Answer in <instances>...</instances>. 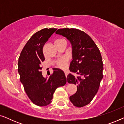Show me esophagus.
<instances>
[{
	"label": "esophagus",
	"instance_id": "obj_1",
	"mask_svg": "<svg viewBox=\"0 0 124 124\" xmlns=\"http://www.w3.org/2000/svg\"><path fill=\"white\" fill-rule=\"evenodd\" d=\"M65 75L66 78H67V76H68V73H67V72H65Z\"/></svg>",
	"mask_w": 124,
	"mask_h": 124
}]
</instances>
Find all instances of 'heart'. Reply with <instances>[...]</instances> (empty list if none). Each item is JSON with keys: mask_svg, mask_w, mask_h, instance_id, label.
I'll return each instance as SVG.
<instances>
[{"mask_svg": "<svg viewBox=\"0 0 124 124\" xmlns=\"http://www.w3.org/2000/svg\"><path fill=\"white\" fill-rule=\"evenodd\" d=\"M64 39H57L56 40L55 42H59L61 41V40H62ZM56 67L57 68H59L64 69L66 67H67L68 65V60L65 57H62V58H61L59 59V60H57L56 62Z\"/></svg>", "mask_w": 124, "mask_h": 124, "instance_id": "1", "label": "heart"}]
</instances>
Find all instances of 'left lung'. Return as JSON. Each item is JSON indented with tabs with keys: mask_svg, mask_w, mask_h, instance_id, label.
Returning a JSON list of instances; mask_svg holds the SVG:
<instances>
[{
	"mask_svg": "<svg viewBox=\"0 0 124 124\" xmlns=\"http://www.w3.org/2000/svg\"><path fill=\"white\" fill-rule=\"evenodd\" d=\"M56 34L66 37L72 44L73 60L69 69L78 76L69 74L67 77L68 82L76 85L77 88L69 99L74 106L82 107L95 96L103 77L101 52L91 37L80 30L59 29Z\"/></svg>",
	"mask_w": 124,
	"mask_h": 124,
	"instance_id": "1",
	"label": "left lung"
}]
</instances>
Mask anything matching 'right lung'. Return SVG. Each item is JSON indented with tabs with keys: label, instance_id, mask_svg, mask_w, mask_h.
Listing matches in <instances>:
<instances>
[{
	"label": "right lung",
	"instance_id": "obj_1",
	"mask_svg": "<svg viewBox=\"0 0 124 124\" xmlns=\"http://www.w3.org/2000/svg\"><path fill=\"white\" fill-rule=\"evenodd\" d=\"M57 29L45 28L32 35L20 54L18 72L25 93L34 104L46 106L51 102L56 89L66 84L64 72L54 68L48 78L43 77L42 62L45 60L44 45Z\"/></svg>",
	"mask_w": 124,
	"mask_h": 124
}]
</instances>
